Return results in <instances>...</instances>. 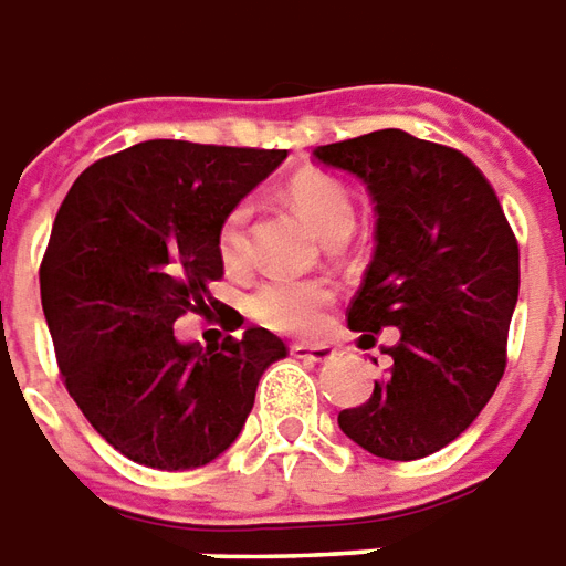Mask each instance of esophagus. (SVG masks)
<instances>
[{
    "label": "esophagus",
    "mask_w": 566,
    "mask_h": 566,
    "mask_svg": "<svg viewBox=\"0 0 566 566\" xmlns=\"http://www.w3.org/2000/svg\"><path fill=\"white\" fill-rule=\"evenodd\" d=\"M292 356L302 359V363H328L335 359V350L328 344H292Z\"/></svg>",
    "instance_id": "esophagus-1"
}]
</instances>
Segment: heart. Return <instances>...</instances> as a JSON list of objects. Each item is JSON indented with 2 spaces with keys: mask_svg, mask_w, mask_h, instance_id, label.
I'll use <instances>...</instances> for the list:
<instances>
[{
  "mask_svg": "<svg viewBox=\"0 0 566 566\" xmlns=\"http://www.w3.org/2000/svg\"><path fill=\"white\" fill-rule=\"evenodd\" d=\"M286 200L323 240L350 231L354 226V200L347 195V188L332 176H295L286 188ZM247 222H250V207L238 203L219 228V252L228 264H240L247 259ZM328 302H332V286L323 280L268 276L250 295V314L264 328L304 335L319 326Z\"/></svg>",
  "mask_w": 566,
  "mask_h": 566,
  "instance_id": "obj_1",
  "label": "heart"
}]
</instances>
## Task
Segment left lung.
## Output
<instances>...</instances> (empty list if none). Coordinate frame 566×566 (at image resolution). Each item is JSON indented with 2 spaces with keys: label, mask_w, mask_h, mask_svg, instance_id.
<instances>
[{
  "label": "left lung",
  "mask_w": 566,
  "mask_h": 566,
  "mask_svg": "<svg viewBox=\"0 0 566 566\" xmlns=\"http://www.w3.org/2000/svg\"><path fill=\"white\" fill-rule=\"evenodd\" d=\"M316 164L363 179L375 252L347 307L359 347L399 340L390 371L338 427L368 454L418 460L479 418L506 368L518 302V243L484 174L463 151L387 127L314 148Z\"/></svg>",
  "instance_id": "left-lung-1"
}]
</instances>
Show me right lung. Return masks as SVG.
I'll list each match as a JSON object with an SVG mask.
<instances>
[{
	"mask_svg": "<svg viewBox=\"0 0 566 566\" xmlns=\"http://www.w3.org/2000/svg\"><path fill=\"white\" fill-rule=\"evenodd\" d=\"M283 158L148 139L91 164L60 203L39 271L42 311L66 390L127 460L207 467L243 430L264 368L286 356L259 326L207 354L174 335L222 276L226 216Z\"/></svg>",
	"mask_w": 566,
	"mask_h": 566,
	"instance_id": "right-lung-1",
	"label": "right lung"
}]
</instances>
